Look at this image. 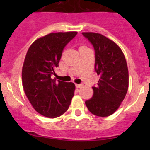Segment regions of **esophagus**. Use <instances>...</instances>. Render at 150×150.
<instances>
[{"mask_svg": "<svg viewBox=\"0 0 150 150\" xmlns=\"http://www.w3.org/2000/svg\"><path fill=\"white\" fill-rule=\"evenodd\" d=\"M75 86H76V88H79L82 87L83 85H81V84H76V85H75Z\"/></svg>", "mask_w": 150, "mask_h": 150, "instance_id": "34e87169", "label": "esophagus"}]
</instances>
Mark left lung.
<instances>
[{"label":"left lung","instance_id":"obj_1","mask_svg":"<svg viewBox=\"0 0 150 150\" xmlns=\"http://www.w3.org/2000/svg\"><path fill=\"white\" fill-rule=\"evenodd\" d=\"M95 50V71L99 76L93 95L86 101L94 115L107 117L121 104L128 88V69L125 56L117 43L103 35L83 33Z\"/></svg>","mask_w":150,"mask_h":150}]
</instances>
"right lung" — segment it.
Listing matches in <instances>:
<instances>
[{
	"mask_svg": "<svg viewBox=\"0 0 150 150\" xmlns=\"http://www.w3.org/2000/svg\"><path fill=\"white\" fill-rule=\"evenodd\" d=\"M78 32L51 33L35 40L28 50L22 71L24 91L33 108L42 115L56 118L68 110L75 86L51 79L65 46Z\"/></svg>",
	"mask_w": 150,
	"mask_h": 150,
	"instance_id": "right-lung-1",
	"label": "right lung"
}]
</instances>
